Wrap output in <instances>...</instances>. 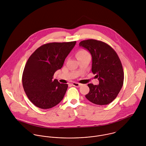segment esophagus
<instances>
[{"instance_id": "34e87169", "label": "esophagus", "mask_w": 146, "mask_h": 146, "mask_svg": "<svg viewBox=\"0 0 146 146\" xmlns=\"http://www.w3.org/2000/svg\"><path fill=\"white\" fill-rule=\"evenodd\" d=\"M72 85L74 86H76V87H80L82 85V84L78 83H73Z\"/></svg>"}]
</instances>
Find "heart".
I'll return each instance as SVG.
<instances>
[{
    "label": "heart",
    "mask_w": 146,
    "mask_h": 146,
    "mask_svg": "<svg viewBox=\"0 0 146 146\" xmlns=\"http://www.w3.org/2000/svg\"><path fill=\"white\" fill-rule=\"evenodd\" d=\"M89 54L88 52H86V50H83V49H82V50H79V51L76 53V57H77V58H79V57H80L84 56H85V55H86V54Z\"/></svg>",
    "instance_id": "heart-1"
}]
</instances>
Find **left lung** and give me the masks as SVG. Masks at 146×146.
<instances>
[{
    "instance_id": "1",
    "label": "left lung",
    "mask_w": 146,
    "mask_h": 146,
    "mask_svg": "<svg viewBox=\"0 0 146 146\" xmlns=\"http://www.w3.org/2000/svg\"><path fill=\"white\" fill-rule=\"evenodd\" d=\"M79 46L90 53L92 71L99 80L97 85L88 84L90 90L85 97L94 104H110L117 96L124 83V71L118 55L107 44L94 39L82 41Z\"/></svg>"
}]
</instances>
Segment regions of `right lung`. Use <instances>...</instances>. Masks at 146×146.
I'll use <instances>...</instances> for the list:
<instances>
[{"label":"right lung","mask_w":146,"mask_h":146,"mask_svg":"<svg viewBox=\"0 0 146 146\" xmlns=\"http://www.w3.org/2000/svg\"><path fill=\"white\" fill-rule=\"evenodd\" d=\"M76 42H50L38 48L29 57L22 74V85L29 100L36 107L48 109L62 100L67 84L53 80Z\"/></svg>","instance_id":"obj_1"}]
</instances>
